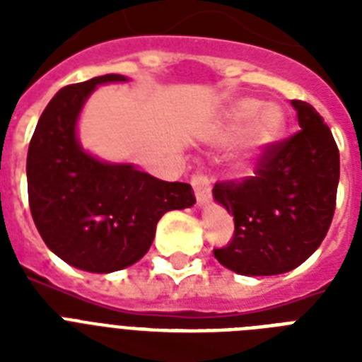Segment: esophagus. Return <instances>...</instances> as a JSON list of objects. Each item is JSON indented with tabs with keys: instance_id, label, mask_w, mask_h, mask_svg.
Instances as JSON below:
<instances>
[{
	"instance_id": "1",
	"label": "esophagus",
	"mask_w": 362,
	"mask_h": 362,
	"mask_svg": "<svg viewBox=\"0 0 362 362\" xmlns=\"http://www.w3.org/2000/svg\"><path fill=\"white\" fill-rule=\"evenodd\" d=\"M192 186H193V192H195V197H197V204L199 206H203L210 201L212 197V192H210V182L209 178L201 173L192 176Z\"/></svg>"
}]
</instances>
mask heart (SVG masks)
Returning a JSON list of instances; mask_svg holds the SVG:
<instances>
[{
    "label": "heart",
    "instance_id": "heart-1",
    "mask_svg": "<svg viewBox=\"0 0 362 362\" xmlns=\"http://www.w3.org/2000/svg\"><path fill=\"white\" fill-rule=\"evenodd\" d=\"M286 115L278 105L263 107L259 99L242 98L227 107L216 136L229 142L244 135V156L238 165L246 169L255 156L280 141L286 133Z\"/></svg>",
    "mask_w": 362,
    "mask_h": 362
}]
</instances>
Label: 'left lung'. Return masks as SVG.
<instances>
[{"mask_svg": "<svg viewBox=\"0 0 362 362\" xmlns=\"http://www.w3.org/2000/svg\"><path fill=\"white\" fill-rule=\"evenodd\" d=\"M300 131L274 142L255 175L218 182L214 199L235 218V235L214 250L226 269L242 276L284 274L320 247L331 227L340 153L329 125L306 101L293 99Z\"/></svg>", "mask_w": 362, "mask_h": 362, "instance_id": "1", "label": "left lung"}]
</instances>
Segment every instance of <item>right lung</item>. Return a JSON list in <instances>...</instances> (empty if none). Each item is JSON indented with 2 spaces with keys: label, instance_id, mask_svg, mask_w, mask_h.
I'll return each instance as SVG.
<instances>
[{
  "label": "right lung",
  "instance_id": "right-lung-1",
  "mask_svg": "<svg viewBox=\"0 0 362 362\" xmlns=\"http://www.w3.org/2000/svg\"><path fill=\"white\" fill-rule=\"evenodd\" d=\"M125 81L103 75L62 88L37 122L25 165L31 216L45 244L71 267L98 274L136 263L161 216L195 203L189 184L107 163L81 146L76 122L90 93Z\"/></svg>",
  "mask_w": 362,
  "mask_h": 362
}]
</instances>
